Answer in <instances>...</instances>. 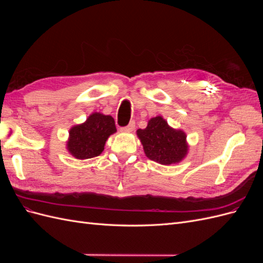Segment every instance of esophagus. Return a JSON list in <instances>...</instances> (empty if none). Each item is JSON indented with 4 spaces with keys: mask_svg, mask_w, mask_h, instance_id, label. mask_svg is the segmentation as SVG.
I'll return each mask as SVG.
<instances>
[{
    "mask_svg": "<svg viewBox=\"0 0 263 263\" xmlns=\"http://www.w3.org/2000/svg\"><path fill=\"white\" fill-rule=\"evenodd\" d=\"M134 128H135V122L134 121H132L127 126H125V127H122L121 128V132H123V133H130V132H133L134 130Z\"/></svg>",
    "mask_w": 263,
    "mask_h": 263,
    "instance_id": "esophagus-1",
    "label": "esophagus"
}]
</instances>
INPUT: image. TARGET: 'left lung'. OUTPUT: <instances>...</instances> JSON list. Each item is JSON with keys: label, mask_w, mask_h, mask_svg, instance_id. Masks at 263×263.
<instances>
[{"label": "left lung", "mask_w": 263, "mask_h": 263, "mask_svg": "<svg viewBox=\"0 0 263 263\" xmlns=\"http://www.w3.org/2000/svg\"><path fill=\"white\" fill-rule=\"evenodd\" d=\"M137 135L150 160L168 165L180 162L187 154L184 132L171 128L161 116L151 118Z\"/></svg>", "instance_id": "obj_1"}]
</instances>
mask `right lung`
Here are the masks:
<instances>
[{
  "instance_id": "obj_1",
  "label": "right lung",
  "mask_w": 263,
  "mask_h": 263,
  "mask_svg": "<svg viewBox=\"0 0 263 263\" xmlns=\"http://www.w3.org/2000/svg\"><path fill=\"white\" fill-rule=\"evenodd\" d=\"M115 132L116 126L112 116L93 113L85 123L70 129L67 148L71 155L81 160L98 157L104 150L107 138Z\"/></svg>"
}]
</instances>
